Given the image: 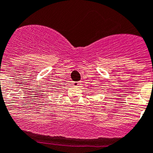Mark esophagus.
<instances>
[{
    "mask_svg": "<svg viewBox=\"0 0 153 153\" xmlns=\"http://www.w3.org/2000/svg\"><path fill=\"white\" fill-rule=\"evenodd\" d=\"M72 83H73L74 86H79V85H81V82L80 81H73Z\"/></svg>",
    "mask_w": 153,
    "mask_h": 153,
    "instance_id": "obj_1",
    "label": "esophagus"
}]
</instances>
